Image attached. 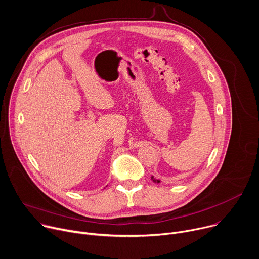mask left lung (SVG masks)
Wrapping results in <instances>:
<instances>
[{"label": "left lung", "mask_w": 259, "mask_h": 259, "mask_svg": "<svg viewBox=\"0 0 259 259\" xmlns=\"http://www.w3.org/2000/svg\"><path fill=\"white\" fill-rule=\"evenodd\" d=\"M152 180H153L154 182H156V183H159V182H161V180H159V179H156L154 176H152Z\"/></svg>", "instance_id": "1"}]
</instances>
